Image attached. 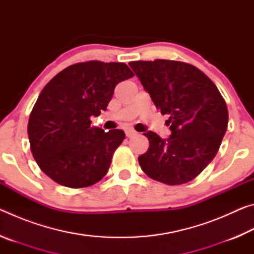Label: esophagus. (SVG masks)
Instances as JSON below:
<instances>
[{
    "label": "esophagus",
    "mask_w": 254,
    "mask_h": 254,
    "mask_svg": "<svg viewBox=\"0 0 254 254\" xmlns=\"http://www.w3.org/2000/svg\"><path fill=\"white\" fill-rule=\"evenodd\" d=\"M126 134L127 137H132L136 134V132L134 130H132V128H127L126 130Z\"/></svg>",
    "instance_id": "34e87169"
}]
</instances>
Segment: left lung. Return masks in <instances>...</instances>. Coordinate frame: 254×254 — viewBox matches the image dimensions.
Returning <instances> with one entry per match:
<instances>
[{
    "mask_svg": "<svg viewBox=\"0 0 254 254\" xmlns=\"http://www.w3.org/2000/svg\"><path fill=\"white\" fill-rule=\"evenodd\" d=\"M157 110L168 115L171 135L148 132V151L139 157L141 169L157 182L182 185L203 171L220 149L229 112L216 85L198 68L176 60L131 62Z\"/></svg>",
    "mask_w": 254,
    "mask_h": 254,
    "instance_id": "1",
    "label": "left lung"
}]
</instances>
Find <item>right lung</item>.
<instances>
[{
  "label": "right lung",
  "instance_id": "obj_1",
  "mask_svg": "<svg viewBox=\"0 0 254 254\" xmlns=\"http://www.w3.org/2000/svg\"><path fill=\"white\" fill-rule=\"evenodd\" d=\"M133 76L123 63L91 60L65 68L45 86L30 114L28 135L34 160L49 178L84 188L107 174L126 134L92 127L91 118L106 111L115 86Z\"/></svg>",
  "mask_w": 254,
  "mask_h": 254
}]
</instances>
